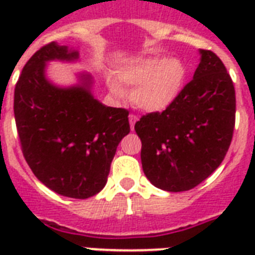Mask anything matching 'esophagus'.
<instances>
[{"instance_id": "34e87169", "label": "esophagus", "mask_w": 255, "mask_h": 255, "mask_svg": "<svg viewBox=\"0 0 255 255\" xmlns=\"http://www.w3.org/2000/svg\"><path fill=\"white\" fill-rule=\"evenodd\" d=\"M128 119H129V126H131V129H133V127H135V123L137 122V120H139V118H137L136 115H133V114H131Z\"/></svg>"}]
</instances>
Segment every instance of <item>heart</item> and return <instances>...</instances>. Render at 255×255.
<instances>
[{"label":"heart","instance_id":"obj_1","mask_svg":"<svg viewBox=\"0 0 255 255\" xmlns=\"http://www.w3.org/2000/svg\"><path fill=\"white\" fill-rule=\"evenodd\" d=\"M188 67L177 57H149L124 65L115 71L118 83L133 87L131 99L135 106L149 112L164 111L184 90ZM116 82L108 81L112 95H123Z\"/></svg>","mask_w":255,"mask_h":255}]
</instances>
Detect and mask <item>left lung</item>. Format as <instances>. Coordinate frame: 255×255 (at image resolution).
Masks as SVG:
<instances>
[{"instance_id": "1", "label": "left lung", "mask_w": 255, "mask_h": 255, "mask_svg": "<svg viewBox=\"0 0 255 255\" xmlns=\"http://www.w3.org/2000/svg\"><path fill=\"white\" fill-rule=\"evenodd\" d=\"M193 79L163 112L136 122L141 165L152 185L168 192L197 186L220 167L233 137L236 92L221 59L200 50Z\"/></svg>"}]
</instances>
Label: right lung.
Masks as SVG:
<instances>
[{"instance_id": "add662e5", "label": "right lung", "mask_w": 255, "mask_h": 255, "mask_svg": "<svg viewBox=\"0 0 255 255\" xmlns=\"http://www.w3.org/2000/svg\"><path fill=\"white\" fill-rule=\"evenodd\" d=\"M81 61L77 49L51 42L26 63L14 90V118L22 152L35 177L55 193L88 198L103 189L116 148L129 133L128 111L104 106L94 78L59 86L47 77L50 62Z\"/></svg>"}]
</instances>
